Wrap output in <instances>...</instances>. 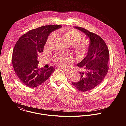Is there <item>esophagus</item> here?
Returning a JSON list of instances; mask_svg holds the SVG:
<instances>
[{"instance_id":"34e87169","label":"esophagus","mask_w":126,"mask_h":126,"mask_svg":"<svg viewBox=\"0 0 126 126\" xmlns=\"http://www.w3.org/2000/svg\"><path fill=\"white\" fill-rule=\"evenodd\" d=\"M63 70H64V72H65L66 74H70V71L69 70H68V69H63Z\"/></svg>"}]
</instances>
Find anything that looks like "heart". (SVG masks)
I'll return each instance as SVG.
<instances>
[{
  "label": "heart",
  "instance_id": "obj_1",
  "mask_svg": "<svg viewBox=\"0 0 126 126\" xmlns=\"http://www.w3.org/2000/svg\"><path fill=\"white\" fill-rule=\"evenodd\" d=\"M64 39L69 43L77 56L83 58L89 49L90 41L88 39H81L82 35L80 32L72 28H62L59 31ZM55 37V33H51L48 37L47 43L50 44ZM73 58L67 53H58L53 57V61L56 65L61 67H66L67 63L73 62Z\"/></svg>",
  "mask_w": 126,
  "mask_h": 126
}]
</instances>
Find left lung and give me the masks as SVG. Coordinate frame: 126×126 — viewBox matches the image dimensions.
<instances>
[{
	"label": "left lung",
	"mask_w": 126,
	"mask_h": 126,
	"mask_svg": "<svg viewBox=\"0 0 126 126\" xmlns=\"http://www.w3.org/2000/svg\"><path fill=\"white\" fill-rule=\"evenodd\" d=\"M75 28L84 33L90 39V46L85 58L77 66L80 72L81 78L77 83L72 82L80 91H90L100 84L107 74L109 70L108 63L109 51L104 40L96 34L87 29L75 26Z\"/></svg>",
	"instance_id": "obj_1"
}]
</instances>
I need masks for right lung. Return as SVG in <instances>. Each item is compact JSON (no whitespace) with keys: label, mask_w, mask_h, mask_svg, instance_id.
<instances>
[{"label":"right lung","mask_w":126,"mask_h":126,"mask_svg":"<svg viewBox=\"0 0 126 126\" xmlns=\"http://www.w3.org/2000/svg\"><path fill=\"white\" fill-rule=\"evenodd\" d=\"M62 26L49 25L29 31L18 40L14 47L12 62L18 78L26 86L34 88L46 81L55 68H38V54L43 51L49 35Z\"/></svg>","instance_id":"right-lung-1"}]
</instances>
